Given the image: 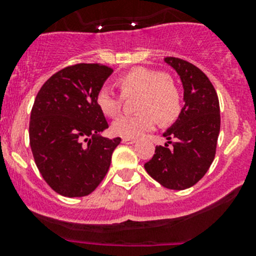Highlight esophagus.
<instances>
[{
    "label": "esophagus",
    "instance_id": "34e87169",
    "mask_svg": "<svg viewBox=\"0 0 256 256\" xmlns=\"http://www.w3.org/2000/svg\"><path fill=\"white\" fill-rule=\"evenodd\" d=\"M136 140L135 138H122V144H135Z\"/></svg>",
    "mask_w": 256,
    "mask_h": 256
}]
</instances>
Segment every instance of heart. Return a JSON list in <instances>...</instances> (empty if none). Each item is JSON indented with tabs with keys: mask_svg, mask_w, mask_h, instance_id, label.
Returning a JSON list of instances; mask_svg holds the SVG:
<instances>
[{
	"mask_svg": "<svg viewBox=\"0 0 256 256\" xmlns=\"http://www.w3.org/2000/svg\"><path fill=\"white\" fill-rule=\"evenodd\" d=\"M116 85L122 98L138 95V115H124L112 121V131L122 138H140L154 130L158 118L171 122L182 112V94L171 76L158 69L135 66L120 74ZM95 104L108 118H114L121 110L122 99L109 88L102 86L95 95Z\"/></svg>",
	"mask_w": 256,
	"mask_h": 256,
	"instance_id": "heart-1",
	"label": "heart"
}]
</instances>
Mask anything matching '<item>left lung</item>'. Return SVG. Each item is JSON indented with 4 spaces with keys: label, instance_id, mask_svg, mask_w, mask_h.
<instances>
[{
    "label": "left lung",
    "instance_id": "left-lung-1",
    "mask_svg": "<svg viewBox=\"0 0 256 256\" xmlns=\"http://www.w3.org/2000/svg\"><path fill=\"white\" fill-rule=\"evenodd\" d=\"M164 62L180 76L186 104L164 134L168 144L156 146L144 170L164 187L182 190L204 176L216 157L220 110L216 89L200 68L174 56H166Z\"/></svg>",
    "mask_w": 256,
    "mask_h": 256
}]
</instances>
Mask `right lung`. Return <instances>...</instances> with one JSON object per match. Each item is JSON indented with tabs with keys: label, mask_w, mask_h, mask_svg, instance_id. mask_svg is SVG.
<instances>
[{
	"label": "right lung",
	"mask_w": 256,
	"mask_h": 256,
	"mask_svg": "<svg viewBox=\"0 0 256 256\" xmlns=\"http://www.w3.org/2000/svg\"><path fill=\"white\" fill-rule=\"evenodd\" d=\"M112 68L79 63L60 69L38 92L30 112V144L49 187L64 197L94 192L109 171L120 138L99 132L109 128L95 95Z\"/></svg>",
	"instance_id": "1"
}]
</instances>
